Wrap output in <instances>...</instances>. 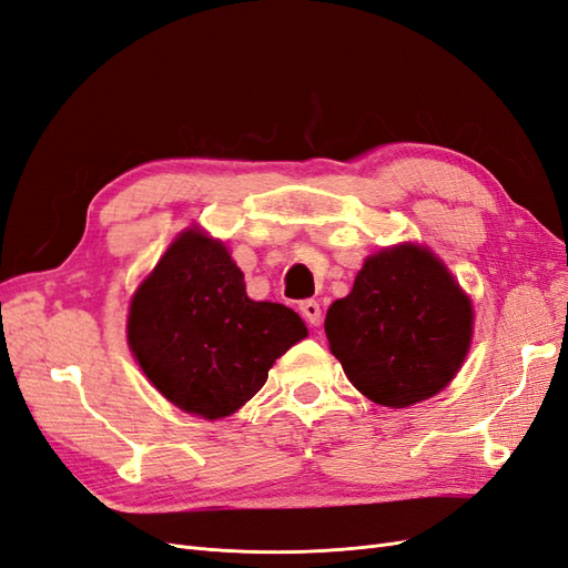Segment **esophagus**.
Segmentation results:
<instances>
[{
  "instance_id": "34e87169",
  "label": "esophagus",
  "mask_w": 568,
  "mask_h": 568,
  "mask_svg": "<svg viewBox=\"0 0 568 568\" xmlns=\"http://www.w3.org/2000/svg\"><path fill=\"white\" fill-rule=\"evenodd\" d=\"M298 311H301V315L305 317L307 324L320 326V322H322V307H320L317 301H301L298 303Z\"/></svg>"
}]
</instances>
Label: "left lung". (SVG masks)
Instances as JSON below:
<instances>
[{"mask_svg": "<svg viewBox=\"0 0 568 568\" xmlns=\"http://www.w3.org/2000/svg\"><path fill=\"white\" fill-rule=\"evenodd\" d=\"M471 301L422 246L369 255L324 332L351 384L372 403L407 407L450 384L471 343Z\"/></svg>", "mask_w": 568, "mask_h": 568, "instance_id": "left-lung-1", "label": "left lung"}]
</instances>
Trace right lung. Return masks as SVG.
I'll use <instances>...</instances> for the list:
<instances>
[{
    "label": "right lung",
    "mask_w": 568,
    "mask_h": 568,
    "mask_svg": "<svg viewBox=\"0 0 568 568\" xmlns=\"http://www.w3.org/2000/svg\"><path fill=\"white\" fill-rule=\"evenodd\" d=\"M307 336L298 313L246 296L244 274L220 242L175 239L130 305L128 341L165 398L220 419L263 388L274 359Z\"/></svg>",
    "instance_id": "1"
}]
</instances>
